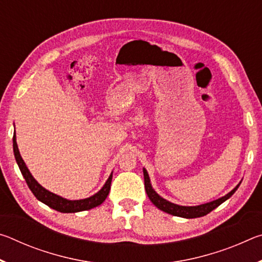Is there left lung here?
<instances>
[{
  "label": "left lung",
  "mask_w": 262,
  "mask_h": 262,
  "mask_svg": "<svg viewBox=\"0 0 262 262\" xmlns=\"http://www.w3.org/2000/svg\"><path fill=\"white\" fill-rule=\"evenodd\" d=\"M143 176H144L145 192H147L150 201H151L154 205L158 208V209L165 211L170 215L184 217V219H196V217H202L207 214H209L211 210H214L215 208L222 205L224 201H227L229 198H231L233 193L236 192L237 188L239 187V185H241V183H239L236 187L231 190V192H229L227 195H224V196L217 199V200H214L208 203H203V205H200V206L186 207V206L176 205V203H172L170 201L165 200V199H163L162 196H159V195L155 192L151 184H150L149 174L145 168H143Z\"/></svg>",
  "instance_id": "1"
}]
</instances>
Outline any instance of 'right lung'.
<instances>
[{"label":"right lung","mask_w":262,"mask_h":262,"mask_svg":"<svg viewBox=\"0 0 262 262\" xmlns=\"http://www.w3.org/2000/svg\"><path fill=\"white\" fill-rule=\"evenodd\" d=\"M12 147H14L16 162L18 164L19 170L21 172V174H23L26 184L29 186V188L31 189V192L33 193L34 196L37 198L39 201H41L48 207H51L52 209L57 210L60 212H77V211L89 210L101 205V203L105 201V199L107 198L111 189L112 173H111L107 181H106L105 185L103 186V188H101L98 193H96L90 198L82 199V200H67V199L60 196V195H56L54 193L50 192V190H47L46 188H43L42 186L33 178V176L30 173L28 166L25 165L23 158L20 156L18 147H17L16 135H14V139H12Z\"/></svg>","instance_id":"right-lung-1"}]
</instances>
